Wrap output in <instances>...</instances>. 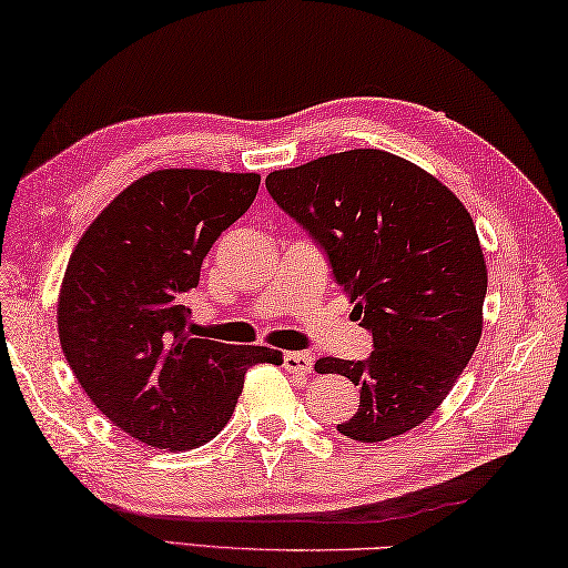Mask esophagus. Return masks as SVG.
I'll use <instances>...</instances> for the list:
<instances>
[{
	"instance_id": "34e87169",
	"label": "esophagus",
	"mask_w": 568,
	"mask_h": 568,
	"mask_svg": "<svg viewBox=\"0 0 568 568\" xmlns=\"http://www.w3.org/2000/svg\"><path fill=\"white\" fill-rule=\"evenodd\" d=\"M283 365L291 373H311L313 369V357L307 353H295V349H287L283 353Z\"/></svg>"
}]
</instances>
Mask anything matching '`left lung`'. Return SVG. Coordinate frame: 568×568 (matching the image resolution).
I'll use <instances>...</instances> for the list:
<instances>
[{"label":"left lung","instance_id":"left-lung-1","mask_svg":"<svg viewBox=\"0 0 568 568\" xmlns=\"http://www.w3.org/2000/svg\"><path fill=\"white\" fill-rule=\"evenodd\" d=\"M265 189L323 248L373 333L369 357L315 363L359 387V407L337 432L383 442L422 425L481 337L487 263L471 215L427 171L377 149L273 171Z\"/></svg>","mask_w":568,"mask_h":568}]
</instances>
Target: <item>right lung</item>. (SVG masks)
I'll list each match as a JSON object with an SVG mask.
<instances>
[{
	"label": "right lung",
	"instance_id": "1",
	"mask_svg": "<svg viewBox=\"0 0 568 568\" xmlns=\"http://www.w3.org/2000/svg\"><path fill=\"white\" fill-rule=\"evenodd\" d=\"M257 173L163 169L121 191L81 235L59 291V339L89 399L149 447L183 452L229 425L245 369L277 349L193 337L189 293Z\"/></svg>",
	"mask_w": 568,
	"mask_h": 568
}]
</instances>
